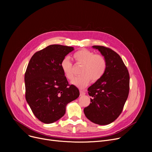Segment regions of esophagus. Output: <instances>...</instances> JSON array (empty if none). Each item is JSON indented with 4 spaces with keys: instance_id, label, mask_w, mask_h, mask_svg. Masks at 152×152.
Masks as SVG:
<instances>
[{
    "instance_id": "esophagus-1",
    "label": "esophagus",
    "mask_w": 152,
    "mask_h": 152,
    "mask_svg": "<svg viewBox=\"0 0 152 152\" xmlns=\"http://www.w3.org/2000/svg\"><path fill=\"white\" fill-rule=\"evenodd\" d=\"M86 94V92L84 91H80V96H83Z\"/></svg>"
}]
</instances>
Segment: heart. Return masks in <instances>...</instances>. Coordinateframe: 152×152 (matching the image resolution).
I'll list each match as a JSON object with an SVG mask.
<instances>
[{"instance_id":"heart-1","label":"heart","mask_w":152,"mask_h":152,"mask_svg":"<svg viewBox=\"0 0 152 152\" xmlns=\"http://www.w3.org/2000/svg\"><path fill=\"white\" fill-rule=\"evenodd\" d=\"M73 58L77 63L81 64L80 74L71 82L73 85L84 88L91 81L93 83L99 81L103 76L107 69V63L105 58L102 55L96 54L87 49H81L73 54ZM60 66L65 77L69 81L74 78L75 75L73 64L68 57H65L60 63Z\"/></svg>"}]
</instances>
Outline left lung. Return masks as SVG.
I'll use <instances>...</instances> for the list:
<instances>
[{
  "mask_svg": "<svg viewBox=\"0 0 152 152\" xmlns=\"http://www.w3.org/2000/svg\"><path fill=\"white\" fill-rule=\"evenodd\" d=\"M107 60L103 76L88 88L90 105L84 108L86 118L94 123L107 125L122 112L129 91V74L121 58L110 48L94 45Z\"/></svg>",
  "mask_w": 152,
  "mask_h": 152,
  "instance_id": "obj_1",
  "label": "left lung"
}]
</instances>
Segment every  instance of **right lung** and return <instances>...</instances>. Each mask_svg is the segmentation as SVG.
<instances>
[{
  "label": "right lung",
  "instance_id": "1",
  "mask_svg": "<svg viewBox=\"0 0 152 152\" xmlns=\"http://www.w3.org/2000/svg\"><path fill=\"white\" fill-rule=\"evenodd\" d=\"M72 47L50 45L31 57L25 75L26 100L35 116L45 124L58 120L68 103L79 96L77 87L69 85L60 63Z\"/></svg>",
  "mask_w": 152,
  "mask_h": 152
}]
</instances>
